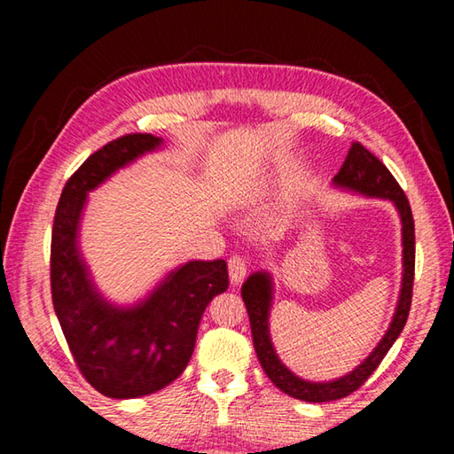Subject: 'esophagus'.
<instances>
[{"mask_svg":"<svg viewBox=\"0 0 454 454\" xmlns=\"http://www.w3.org/2000/svg\"><path fill=\"white\" fill-rule=\"evenodd\" d=\"M228 272H230V282L240 284L246 278V272H248V262L242 256H232L228 260Z\"/></svg>","mask_w":454,"mask_h":454,"instance_id":"esophagus-1","label":"esophagus"}]
</instances>
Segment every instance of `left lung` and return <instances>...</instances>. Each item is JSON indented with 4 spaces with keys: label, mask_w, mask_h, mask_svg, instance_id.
I'll return each mask as SVG.
<instances>
[{
    "label": "left lung",
    "mask_w": 454,
    "mask_h": 454,
    "mask_svg": "<svg viewBox=\"0 0 454 454\" xmlns=\"http://www.w3.org/2000/svg\"><path fill=\"white\" fill-rule=\"evenodd\" d=\"M333 186L344 192H352V194L358 196L388 200V202L395 204L403 226V282L393 320H390L388 330L384 333L380 342L376 344L371 355L358 366H355V371L340 376V379L314 382L301 379V376L292 372L274 350L270 336V310L274 301L272 274L266 270H258L246 278V282L242 284V301L246 304V310H248L252 338H254V350L260 364H262L268 379L276 384V388H280L288 396H294L298 401L306 403L338 401V398L348 396L358 387H363L364 380L376 371V366L380 364L384 355L393 347L396 338L401 336L406 318H409L412 301L414 220L409 200H406L403 188L393 178V174L388 172V168L379 158L372 156L364 145L356 142L348 150V156L344 160L340 172L333 178Z\"/></svg>",
    "instance_id": "1"
}]
</instances>
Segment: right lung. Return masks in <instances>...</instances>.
<instances>
[{
	"mask_svg": "<svg viewBox=\"0 0 454 454\" xmlns=\"http://www.w3.org/2000/svg\"><path fill=\"white\" fill-rule=\"evenodd\" d=\"M162 137L128 134L80 166L61 192L51 232V301L75 364L98 393L137 398L178 379L196 347L206 306L228 288L224 260H188L134 304L99 292L80 250L88 194L137 158L160 150Z\"/></svg>",
	"mask_w": 454,
	"mask_h": 454,
	"instance_id": "right-lung-1",
	"label": "right lung"
}]
</instances>
